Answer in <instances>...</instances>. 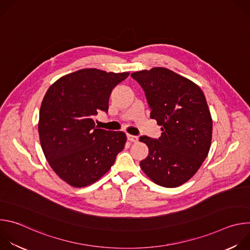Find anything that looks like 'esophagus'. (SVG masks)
<instances>
[{
    "mask_svg": "<svg viewBox=\"0 0 250 250\" xmlns=\"http://www.w3.org/2000/svg\"><path fill=\"white\" fill-rule=\"evenodd\" d=\"M127 139L131 142H137L138 141V136L135 135H131V134H127Z\"/></svg>",
    "mask_w": 250,
    "mask_h": 250,
    "instance_id": "obj_1",
    "label": "esophagus"
}]
</instances>
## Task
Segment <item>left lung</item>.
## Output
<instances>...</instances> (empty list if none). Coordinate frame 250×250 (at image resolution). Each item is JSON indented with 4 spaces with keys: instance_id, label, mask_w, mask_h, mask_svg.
Returning a JSON list of instances; mask_svg holds the SVG:
<instances>
[{
    "instance_id": "left-lung-1",
    "label": "left lung",
    "mask_w": 250,
    "mask_h": 250,
    "mask_svg": "<svg viewBox=\"0 0 250 250\" xmlns=\"http://www.w3.org/2000/svg\"><path fill=\"white\" fill-rule=\"evenodd\" d=\"M145 91L150 118L161 125V136H140L148 146L140 167L163 187H178L195 175L208 156L212 121L201 88L173 71L155 67L131 75Z\"/></svg>"
}]
</instances>
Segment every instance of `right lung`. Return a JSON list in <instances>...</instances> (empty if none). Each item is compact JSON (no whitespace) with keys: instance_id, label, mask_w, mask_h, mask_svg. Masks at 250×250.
<instances>
[{"instance_id":"add662e5","label":"right lung","mask_w":250,"mask_h":250,"mask_svg":"<svg viewBox=\"0 0 250 250\" xmlns=\"http://www.w3.org/2000/svg\"><path fill=\"white\" fill-rule=\"evenodd\" d=\"M128 75L81 69L47 90L40 111L41 145L53 171L69 185L95 183L124 149L125 133L98 128L93 119L100 111L108 113L113 89Z\"/></svg>"}]
</instances>
